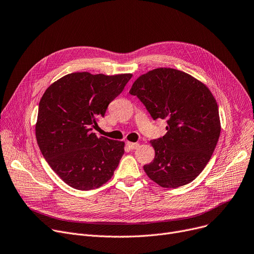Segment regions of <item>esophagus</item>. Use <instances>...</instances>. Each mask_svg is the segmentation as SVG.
Here are the masks:
<instances>
[{
    "label": "esophagus",
    "mask_w": 254,
    "mask_h": 254,
    "mask_svg": "<svg viewBox=\"0 0 254 254\" xmlns=\"http://www.w3.org/2000/svg\"><path fill=\"white\" fill-rule=\"evenodd\" d=\"M127 145L128 146V147L130 148V149H136L138 146H139V143H132V142H127Z\"/></svg>",
    "instance_id": "obj_1"
}]
</instances>
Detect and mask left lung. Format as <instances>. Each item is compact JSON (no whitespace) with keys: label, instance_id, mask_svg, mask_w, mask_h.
Masks as SVG:
<instances>
[{"label":"left lung","instance_id":"1","mask_svg":"<svg viewBox=\"0 0 254 254\" xmlns=\"http://www.w3.org/2000/svg\"><path fill=\"white\" fill-rule=\"evenodd\" d=\"M129 93L153 119H167L163 138L151 140L155 156L147 176L165 189L190 183L204 170L220 135L218 106L210 89L191 75L158 68L141 75Z\"/></svg>","mask_w":254,"mask_h":254}]
</instances>
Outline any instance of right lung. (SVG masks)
<instances>
[{"mask_svg":"<svg viewBox=\"0 0 254 254\" xmlns=\"http://www.w3.org/2000/svg\"><path fill=\"white\" fill-rule=\"evenodd\" d=\"M131 76L71 73L43 93L35 127L37 142L50 168L71 188L95 190L113 176L125 142L98 138L91 129Z\"/></svg>","mask_w":254,"mask_h":254,"instance_id":"obj_1","label":"right lung"}]
</instances>
